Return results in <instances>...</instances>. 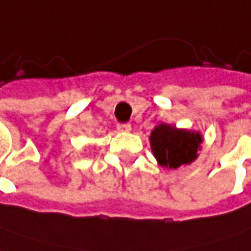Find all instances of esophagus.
Segmentation results:
<instances>
[{
    "instance_id": "1",
    "label": "esophagus",
    "mask_w": 251,
    "mask_h": 251,
    "mask_svg": "<svg viewBox=\"0 0 251 251\" xmlns=\"http://www.w3.org/2000/svg\"><path fill=\"white\" fill-rule=\"evenodd\" d=\"M116 129H118V132H122V133H127V132H130L132 126L129 125V124H118V125H116Z\"/></svg>"
}]
</instances>
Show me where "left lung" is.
Instances as JSON below:
<instances>
[{"instance_id":"obj_1","label":"left lung","mask_w":251,"mask_h":251,"mask_svg":"<svg viewBox=\"0 0 251 251\" xmlns=\"http://www.w3.org/2000/svg\"><path fill=\"white\" fill-rule=\"evenodd\" d=\"M149 140L158 166L176 170L198 158L203 136L201 132L160 124L151 130Z\"/></svg>"}]
</instances>
